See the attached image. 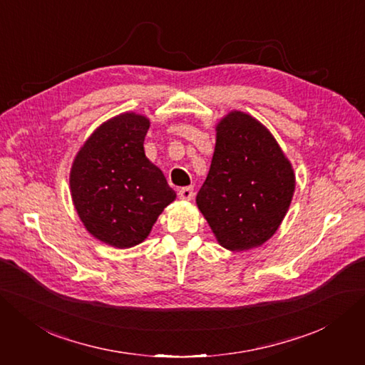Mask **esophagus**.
Listing matches in <instances>:
<instances>
[{
    "mask_svg": "<svg viewBox=\"0 0 365 365\" xmlns=\"http://www.w3.org/2000/svg\"><path fill=\"white\" fill-rule=\"evenodd\" d=\"M178 197L182 201H190L193 200V189L192 187H182L178 190Z\"/></svg>",
    "mask_w": 365,
    "mask_h": 365,
    "instance_id": "esophagus-1",
    "label": "esophagus"
}]
</instances>
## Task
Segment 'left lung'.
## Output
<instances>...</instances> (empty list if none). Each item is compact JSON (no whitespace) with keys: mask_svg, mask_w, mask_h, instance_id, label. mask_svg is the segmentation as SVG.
<instances>
[{"mask_svg":"<svg viewBox=\"0 0 365 365\" xmlns=\"http://www.w3.org/2000/svg\"><path fill=\"white\" fill-rule=\"evenodd\" d=\"M295 192V173L269 129L233 109L216 125L212 164L196 205L220 247L248 251L279 230Z\"/></svg>","mask_w":365,"mask_h":365,"instance_id":"obj_1","label":"left lung"}]
</instances>
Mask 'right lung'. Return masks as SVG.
<instances>
[{"instance_id":"1","label":"right lung","mask_w":365,"mask_h":365,"mask_svg":"<svg viewBox=\"0 0 365 365\" xmlns=\"http://www.w3.org/2000/svg\"><path fill=\"white\" fill-rule=\"evenodd\" d=\"M150 120L121 113L98 126L76 153L70 192L83 227L114 248L145 242L176 193L145 153Z\"/></svg>"}]
</instances>
